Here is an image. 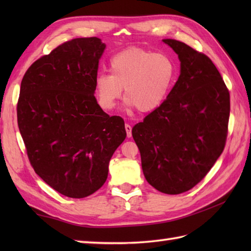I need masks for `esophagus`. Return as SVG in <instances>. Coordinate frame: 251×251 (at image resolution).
<instances>
[{
    "instance_id": "1",
    "label": "esophagus",
    "mask_w": 251,
    "mask_h": 251,
    "mask_svg": "<svg viewBox=\"0 0 251 251\" xmlns=\"http://www.w3.org/2000/svg\"><path fill=\"white\" fill-rule=\"evenodd\" d=\"M125 129H126L127 137L130 138L131 137V126L129 124H125Z\"/></svg>"
}]
</instances>
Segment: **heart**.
<instances>
[{
  "instance_id": "b5f03b06",
  "label": "heart",
  "mask_w": 251,
  "mask_h": 251,
  "mask_svg": "<svg viewBox=\"0 0 251 251\" xmlns=\"http://www.w3.org/2000/svg\"><path fill=\"white\" fill-rule=\"evenodd\" d=\"M110 74L100 72L95 77V94L104 111L115 108L125 88V104L140 112H151L166 99L177 68L165 52L129 49L110 59Z\"/></svg>"
}]
</instances>
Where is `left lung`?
Returning <instances> with one entry per match:
<instances>
[{
    "instance_id": "obj_1",
    "label": "left lung",
    "mask_w": 251,
    "mask_h": 251,
    "mask_svg": "<svg viewBox=\"0 0 251 251\" xmlns=\"http://www.w3.org/2000/svg\"><path fill=\"white\" fill-rule=\"evenodd\" d=\"M180 60V75L166 100L132 128L143 175L165 194L191 190L226 146L230 94L206 55L166 39Z\"/></svg>"
}]
</instances>
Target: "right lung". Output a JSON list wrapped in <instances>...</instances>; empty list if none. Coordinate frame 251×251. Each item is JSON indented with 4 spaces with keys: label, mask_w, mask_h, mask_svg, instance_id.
<instances>
[{
    "label": "right lung",
    "mask_w": 251,
    "mask_h": 251,
    "mask_svg": "<svg viewBox=\"0 0 251 251\" xmlns=\"http://www.w3.org/2000/svg\"><path fill=\"white\" fill-rule=\"evenodd\" d=\"M105 44L79 37L37 59L25 73L17 121L34 172L60 194L83 199L108 178L109 162L125 140L124 120L95 98Z\"/></svg>",
    "instance_id": "1"
}]
</instances>
